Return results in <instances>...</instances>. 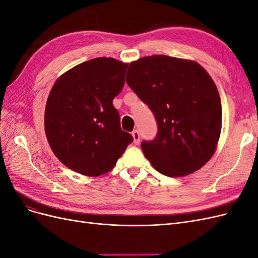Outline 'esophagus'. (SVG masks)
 <instances>
[{"instance_id": "34e87169", "label": "esophagus", "mask_w": 258, "mask_h": 258, "mask_svg": "<svg viewBox=\"0 0 258 258\" xmlns=\"http://www.w3.org/2000/svg\"><path fill=\"white\" fill-rule=\"evenodd\" d=\"M132 137H134L135 144H139L140 143V134H139L138 130L132 131Z\"/></svg>"}]
</instances>
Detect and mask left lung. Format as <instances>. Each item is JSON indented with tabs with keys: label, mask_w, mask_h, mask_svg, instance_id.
I'll return each instance as SVG.
<instances>
[{
	"label": "left lung",
	"mask_w": 258,
	"mask_h": 258,
	"mask_svg": "<svg viewBox=\"0 0 258 258\" xmlns=\"http://www.w3.org/2000/svg\"><path fill=\"white\" fill-rule=\"evenodd\" d=\"M126 82L157 121V136L141 144L154 169L178 177L204 167L222 129L221 98L206 70L195 61L155 54L131 62Z\"/></svg>",
	"instance_id": "left-lung-1"
}]
</instances>
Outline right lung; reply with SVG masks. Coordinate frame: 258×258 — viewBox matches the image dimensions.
Masks as SVG:
<instances>
[{"mask_svg": "<svg viewBox=\"0 0 258 258\" xmlns=\"http://www.w3.org/2000/svg\"><path fill=\"white\" fill-rule=\"evenodd\" d=\"M127 67L113 58H95L69 70L52 86L45 108L46 137L56 157L75 172H108L134 141L121 130L113 105Z\"/></svg>", "mask_w": 258, "mask_h": 258, "instance_id": "obj_1", "label": "right lung"}]
</instances>
